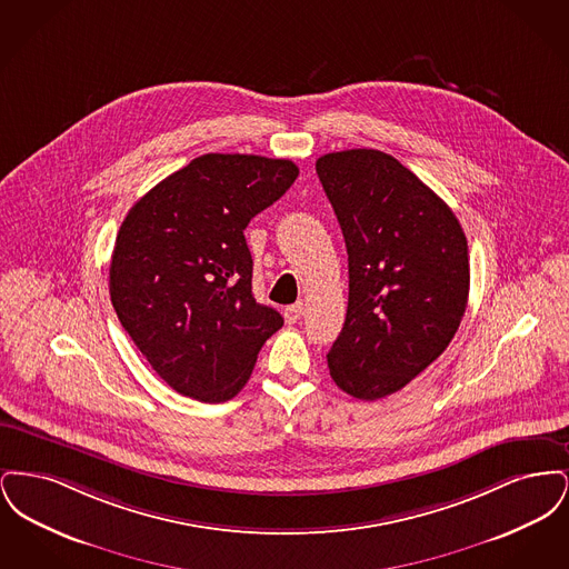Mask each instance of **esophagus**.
I'll use <instances>...</instances> for the list:
<instances>
[{
    "label": "esophagus",
    "mask_w": 569,
    "mask_h": 569,
    "mask_svg": "<svg viewBox=\"0 0 569 569\" xmlns=\"http://www.w3.org/2000/svg\"><path fill=\"white\" fill-rule=\"evenodd\" d=\"M283 318H286V322H288V325H297L298 320L302 318V302H295V305L286 307Z\"/></svg>",
    "instance_id": "1"
}]
</instances>
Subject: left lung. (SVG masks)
Instances as JSON below:
<instances>
[{"instance_id": "1", "label": "left lung", "mask_w": 569, "mask_h": 569, "mask_svg": "<svg viewBox=\"0 0 569 569\" xmlns=\"http://www.w3.org/2000/svg\"><path fill=\"white\" fill-rule=\"evenodd\" d=\"M350 269L346 325L328 352L335 383L376 401L401 390L448 348L469 297V251L452 209L376 149L316 162Z\"/></svg>"}]
</instances>
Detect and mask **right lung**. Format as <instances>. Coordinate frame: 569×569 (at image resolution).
<instances>
[{
	"mask_svg": "<svg viewBox=\"0 0 569 569\" xmlns=\"http://www.w3.org/2000/svg\"><path fill=\"white\" fill-rule=\"evenodd\" d=\"M297 177L290 160L207 153L147 191L123 219L110 300L136 348L179 395L232 399L283 326L251 295L243 230Z\"/></svg>",
	"mask_w": 569,
	"mask_h": 569,
	"instance_id": "1",
	"label": "right lung"
}]
</instances>
